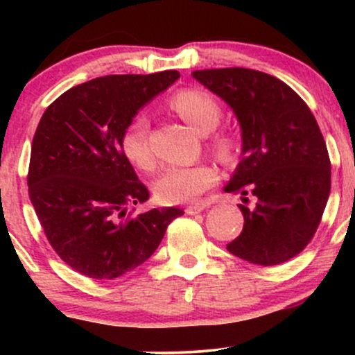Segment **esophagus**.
Segmentation results:
<instances>
[{
  "label": "esophagus",
  "mask_w": 355,
  "mask_h": 355,
  "mask_svg": "<svg viewBox=\"0 0 355 355\" xmlns=\"http://www.w3.org/2000/svg\"><path fill=\"white\" fill-rule=\"evenodd\" d=\"M205 210V205H203V203H195V205H189L185 209V214L187 215H197V214H200V211H203Z\"/></svg>",
  "instance_id": "obj_1"
}]
</instances>
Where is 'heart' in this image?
<instances>
[{"label":"heart","mask_w":355,"mask_h":355,"mask_svg":"<svg viewBox=\"0 0 355 355\" xmlns=\"http://www.w3.org/2000/svg\"><path fill=\"white\" fill-rule=\"evenodd\" d=\"M172 108L198 133H209L222 118L218 100L198 88L180 89L170 101ZM126 158L141 170H152L155 157L150 146V121L137 116L123 135ZM210 150L220 164L234 166L240 155V140L232 130H220L210 138ZM218 172L211 164L200 162L187 166H170L157 182V193L165 203H185L198 198L203 191L217 185Z\"/></svg>","instance_id":"b5f03b06"}]
</instances>
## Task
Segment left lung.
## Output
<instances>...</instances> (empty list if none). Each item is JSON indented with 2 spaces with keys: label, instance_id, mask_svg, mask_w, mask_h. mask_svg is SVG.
<instances>
[{
  "label": "left lung",
  "instance_id": "1",
  "mask_svg": "<svg viewBox=\"0 0 355 355\" xmlns=\"http://www.w3.org/2000/svg\"><path fill=\"white\" fill-rule=\"evenodd\" d=\"M230 105L242 130V160L225 191L240 203L243 229L227 250L272 267L309 245L331 193V158L315 116L284 81L248 68L191 73Z\"/></svg>",
  "mask_w": 355,
  "mask_h": 355
}]
</instances>
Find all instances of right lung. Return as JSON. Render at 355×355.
Masks as SVG:
<instances>
[{"mask_svg": "<svg viewBox=\"0 0 355 355\" xmlns=\"http://www.w3.org/2000/svg\"><path fill=\"white\" fill-rule=\"evenodd\" d=\"M180 76L108 75L76 85L43 113L31 145L28 193L44 235L67 266L96 280L148 260L175 207L133 214L150 198L123 152L138 110Z\"/></svg>", "mask_w": 355, "mask_h": 355, "instance_id": "obj_1", "label": "right lung"}]
</instances>
